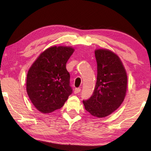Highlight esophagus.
I'll list each match as a JSON object with an SVG mask.
<instances>
[{
    "mask_svg": "<svg viewBox=\"0 0 151 151\" xmlns=\"http://www.w3.org/2000/svg\"><path fill=\"white\" fill-rule=\"evenodd\" d=\"M81 92V88H76L75 89V91H74V93L75 94H78Z\"/></svg>",
    "mask_w": 151,
    "mask_h": 151,
    "instance_id": "obj_1",
    "label": "esophagus"
}]
</instances>
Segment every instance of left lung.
I'll list each match as a JSON object with an SVG mask.
<instances>
[{"mask_svg": "<svg viewBox=\"0 0 151 151\" xmlns=\"http://www.w3.org/2000/svg\"><path fill=\"white\" fill-rule=\"evenodd\" d=\"M97 78L93 94L83 100L85 109L91 115L103 118L121 106L126 95L127 75L121 59L107 49L94 51Z\"/></svg>", "mask_w": 151, "mask_h": 151, "instance_id": "obj_1", "label": "left lung"}]
</instances>
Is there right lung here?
<instances>
[{"mask_svg":"<svg viewBox=\"0 0 151 151\" xmlns=\"http://www.w3.org/2000/svg\"><path fill=\"white\" fill-rule=\"evenodd\" d=\"M74 50L64 46L48 48L28 71L27 94L35 108L42 113L60 109L73 93L66 64Z\"/></svg>","mask_w":151,"mask_h":151,"instance_id":"obj_1","label":"right lung"}]
</instances>
